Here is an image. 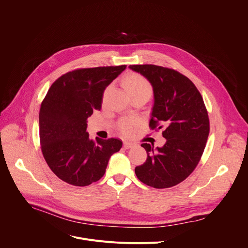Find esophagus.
Here are the masks:
<instances>
[{"instance_id": "1", "label": "esophagus", "mask_w": 248, "mask_h": 248, "mask_svg": "<svg viewBox=\"0 0 248 248\" xmlns=\"http://www.w3.org/2000/svg\"><path fill=\"white\" fill-rule=\"evenodd\" d=\"M132 146H133V143L128 142V141H124V149H130Z\"/></svg>"}]
</instances>
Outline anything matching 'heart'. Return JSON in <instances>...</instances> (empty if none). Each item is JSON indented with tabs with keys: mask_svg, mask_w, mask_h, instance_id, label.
<instances>
[{
	"mask_svg": "<svg viewBox=\"0 0 248 248\" xmlns=\"http://www.w3.org/2000/svg\"><path fill=\"white\" fill-rule=\"evenodd\" d=\"M125 88L131 96L133 95H146L148 97L152 94V86L146 78L140 75L131 74L127 76L124 79ZM138 124V121L134 119L124 120L120 124L121 131L125 135H130L133 133L135 127Z\"/></svg>",
	"mask_w": 248,
	"mask_h": 248,
	"instance_id": "heart-1",
	"label": "heart"
}]
</instances>
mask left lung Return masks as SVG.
<instances>
[{"mask_svg":"<svg viewBox=\"0 0 248 248\" xmlns=\"http://www.w3.org/2000/svg\"><path fill=\"white\" fill-rule=\"evenodd\" d=\"M152 85L154 104L151 128L161 129L166 143L154 148L142 143L146 162L135 168L140 182L168 188L185 181L196 168L209 135V119L201 94L186 77L154 64L129 65Z\"/></svg>","mask_w":248,"mask_h":248,"instance_id":"8db88e82","label":"left lung"}]
</instances>
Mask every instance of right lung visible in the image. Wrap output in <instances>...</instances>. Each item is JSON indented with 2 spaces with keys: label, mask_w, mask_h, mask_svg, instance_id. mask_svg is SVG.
Returning a JSON list of instances; mask_svg holds the SVG:
<instances>
[{
  "label": "right lung",
  "mask_w": 248,
  "mask_h": 248,
  "mask_svg": "<svg viewBox=\"0 0 248 248\" xmlns=\"http://www.w3.org/2000/svg\"><path fill=\"white\" fill-rule=\"evenodd\" d=\"M126 65L77 69L59 78L50 87L39 112L43 156L62 181L86 186L99 181L111 156L123 142L117 138H89L87 119L100 110L103 93Z\"/></svg>",
  "instance_id": "obj_1"
}]
</instances>
